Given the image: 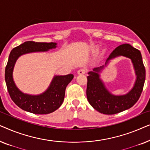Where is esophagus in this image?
I'll list each match as a JSON object with an SVG mask.
<instances>
[{
	"label": "esophagus",
	"instance_id": "1",
	"mask_svg": "<svg viewBox=\"0 0 150 150\" xmlns=\"http://www.w3.org/2000/svg\"><path fill=\"white\" fill-rule=\"evenodd\" d=\"M87 69L86 68H81L80 69L79 71H78V74H85L86 72H87Z\"/></svg>",
	"mask_w": 150,
	"mask_h": 150
}]
</instances>
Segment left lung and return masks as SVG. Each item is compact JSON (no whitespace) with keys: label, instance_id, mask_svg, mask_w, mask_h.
<instances>
[{"label":"left lung","instance_id":"obj_1","mask_svg":"<svg viewBox=\"0 0 150 150\" xmlns=\"http://www.w3.org/2000/svg\"><path fill=\"white\" fill-rule=\"evenodd\" d=\"M121 55L131 59L137 76L134 87L128 94L115 96L106 89L98 73L103 66L95 68L94 71H90L87 76V100L93 108L101 113L113 115L128 109L138 101L142 93L145 80V68L141 52L130 44H122L110 53L107 61Z\"/></svg>","mask_w":150,"mask_h":150}]
</instances>
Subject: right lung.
<instances>
[{
  "instance_id": "add662e5",
  "label": "right lung",
  "mask_w": 150,
  "mask_h": 150,
  "mask_svg": "<svg viewBox=\"0 0 150 150\" xmlns=\"http://www.w3.org/2000/svg\"><path fill=\"white\" fill-rule=\"evenodd\" d=\"M56 44V43L53 42L28 41L13 48L10 52L5 67L6 85L11 100L22 110L34 114H48L54 112L62 104L65 97V89L73 79V74L55 76L48 89L40 96H29L22 93L16 87L12 78V71L18 57L28 52L46 51L55 48Z\"/></svg>"
}]
</instances>
